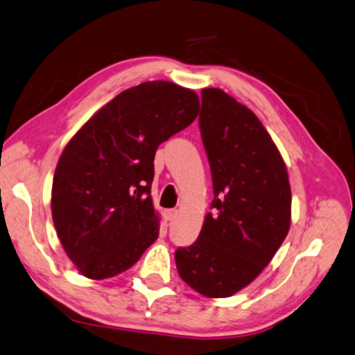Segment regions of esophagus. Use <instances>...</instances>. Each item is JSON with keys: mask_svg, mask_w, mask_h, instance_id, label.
<instances>
[{"mask_svg": "<svg viewBox=\"0 0 355 355\" xmlns=\"http://www.w3.org/2000/svg\"><path fill=\"white\" fill-rule=\"evenodd\" d=\"M176 215H178V210L168 209V210H165V212H164V218H165L166 221H171V220L176 218Z\"/></svg>", "mask_w": 355, "mask_h": 355, "instance_id": "34e87169", "label": "esophagus"}]
</instances>
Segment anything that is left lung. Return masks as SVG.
Returning <instances> with one entry per match:
<instances>
[{
    "instance_id": "obj_1",
    "label": "left lung",
    "mask_w": 355,
    "mask_h": 355,
    "mask_svg": "<svg viewBox=\"0 0 355 355\" xmlns=\"http://www.w3.org/2000/svg\"><path fill=\"white\" fill-rule=\"evenodd\" d=\"M200 129L212 170L214 214L174 254L182 281L229 297L275 257L291 223L287 165L257 115L221 89H202Z\"/></svg>"
}]
</instances>
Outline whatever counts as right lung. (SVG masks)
I'll use <instances>...</instances> for the list:
<instances>
[{"label":"right lung","mask_w":355,"mask_h":355,"mask_svg":"<svg viewBox=\"0 0 355 355\" xmlns=\"http://www.w3.org/2000/svg\"><path fill=\"white\" fill-rule=\"evenodd\" d=\"M198 110L193 90L148 80L116 95L67 143L54 171L51 214L80 275L95 281L120 275L157 240L154 155Z\"/></svg>","instance_id":"obj_1"}]
</instances>
